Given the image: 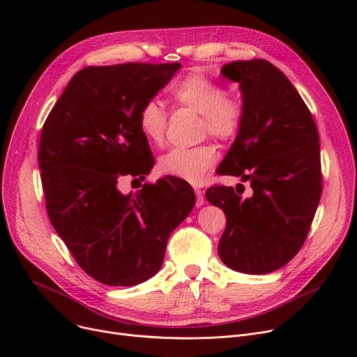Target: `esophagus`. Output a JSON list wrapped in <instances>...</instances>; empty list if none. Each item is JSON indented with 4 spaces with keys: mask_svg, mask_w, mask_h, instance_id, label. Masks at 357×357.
<instances>
[{
    "mask_svg": "<svg viewBox=\"0 0 357 357\" xmlns=\"http://www.w3.org/2000/svg\"><path fill=\"white\" fill-rule=\"evenodd\" d=\"M194 191H195V195H197V202H195V205H197V207H201V205H204V202H205V199H204V192H202L199 188H195Z\"/></svg>",
    "mask_w": 357,
    "mask_h": 357,
    "instance_id": "obj_1",
    "label": "esophagus"
}]
</instances>
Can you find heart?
I'll list each match as a JSON object with an SVG mask.
<instances>
[{
  "label": "heart",
  "mask_w": 357,
  "mask_h": 357,
  "mask_svg": "<svg viewBox=\"0 0 357 357\" xmlns=\"http://www.w3.org/2000/svg\"><path fill=\"white\" fill-rule=\"evenodd\" d=\"M169 96L181 107L199 112L201 135H210L221 142L234 140L243 128L246 107L237 96L226 93L218 81L208 73L195 69L176 81ZM137 124L142 135L155 146H162L166 137L167 114L155 100H147L139 108ZM217 162L213 144L176 147L159 159V171L190 183H202Z\"/></svg>",
  "instance_id": "heart-1"
}]
</instances>
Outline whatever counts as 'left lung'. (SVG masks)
I'll list each match as a JSON object with an SVG mask.
<instances>
[{
	"label": "left lung",
	"instance_id": "1",
	"mask_svg": "<svg viewBox=\"0 0 357 357\" xmlns=\"http://www.w3.org/2000/svg\"><path fill=\"white\" fill-rule=\"evenodd\" d=\"M221 73L240 84L246 117L217 174L240 176L253 192L243 198L241 183L205 192L227 218L218 255L233 271L269 273L303 248L320 202L318 130L295 86L271 62L236 61Z\"/></svg>",
	"mask_w": 357,
	"mask_h": 357
}]
</instances>
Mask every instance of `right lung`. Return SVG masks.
<instances>
[{
  "instance_id": "obj_1",
  "label": "right lung",
  "mask_w": 357,
  "mask_h": 357,
  "mask_svg": "<svg viewBox=\"0 0 357 357\" xmlns=\"http://www.w3.org/2000/svg\"><path fill=\"white\" fill-rule=\"evenodd\" d=\"M181 63L88 66L73 75L43 124L39 167L53 229L91 278L133 287L159 272L167 238L195 194L167 176L123 195V176L143 181L155 159L137 124L142 104Z\"/></svg>"
}]
</instances>
